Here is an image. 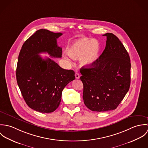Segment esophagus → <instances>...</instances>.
I'll list each match as a JSON object with an SVG mask.
<instances>
[{
	"label": "esophagus",
	"instance_id": "1",
	"mask_svg": "<svg viewBox=\"0 0 148 148\" xmlns=\"http://www.w3.org/2000/svg\"><path fill=\"white\" fill-rule=\"evenodd\" d=\"M80 76V74L79 73H77V72L75 73V77H76V79H79Z\"/></svg>",
	"mask_w": 148,
	"mask_h": 148
}]
</instances>
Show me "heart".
I'll return each instance as SVG.
<instances>
[{
  "instance_id": "b5f03b06",
  "label": "heart",
  "mask_w": 148,
  "mask_h": 148,
  "mask_svg": "<svg viewBox=\"0 0 148 148\" xmlns=\"http://www.w3.org/2000/svg\"><path fill=\"white\" fill-rule=\"evenodd\" d=\"M67 52L71 58L74 59L82 57V63L91 66L99 60L100 46L95 39L82 38L72 42L67 48Z\"/></svg>"
}]
</instances>
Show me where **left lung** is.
<instances>
[{"mask_svg":"<svg viewBox=\"0 0 148 148\" xmlns=\"http://www.w3.org/2000/svg\"><path fill=\"white\" fill-rule=\"evenodd\" d=\"M103 36H106V48L99 60L80 70L84 103L95 112L116 109L130 84V60L125 48L114 34Z\"/></svg>","mask_w":148,"mask_h":148,"instance_id":"obj_1","label":"left lung"}]
</instances>
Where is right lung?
I'll use <instances>...</instances> for the list:
<instances>
[{
	"instance_id": "obj_1",
	"label": "right lung",
	"mask_w": 148,
	"mask_h": 148,
	"mask_svg": "<svg viewBox=\"0 0 148 148\" xmlns=\"http://www.w3.org/2000/svg\"><path fill=\"white\" fill-rule=\"evenodd\" d=\"M62 35L45 29L38 30L23 44L16 68V80L26 104L41 113L54 112L60 105L64 87L75 80V72L61 68L50 58H61L62 49L56 39Z\"/></svg>"
}]
</instances>
